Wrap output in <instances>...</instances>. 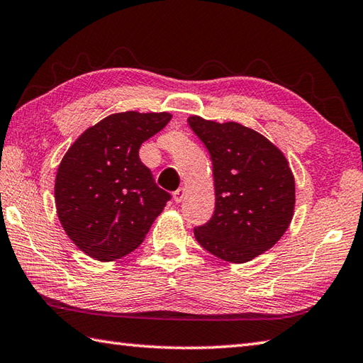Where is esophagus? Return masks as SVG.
<instances>
[{"label": "esophagus", "instance_id": "esophagus-1", "mask_svg": "<svg viewBox=\"0 0 363 363\" xmlns=\"http://www.w3.org/2000/svg\"><path fill=\"white\" fill-rule=\"evenodd\" d=\"M184 196H186V189L181 187L173 194V200H174V203H181L184 200Z\"/></svg>", "mask_w": 363, "mask_h": 363}]
</instances>
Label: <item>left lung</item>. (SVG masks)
I'll list each match as a JSON object with an SVG mask.
<instances>
[{"label":"left lung","instance_id":"1","mask_svg":"<svg viewBox=\"0 0 363 363\" xmlns=\"http://www.w3.org/2000/svg\"><path fill=\"white\" fill-rule=\"evenodd\" d=\"M208 147L216 187V211L194 230L203 248L242 264L272 248L294 216L296 184L289 162L264 135L234 121L189 116Z\"/></svg>","mask_w":363,"mask_h":363}]
</instances>
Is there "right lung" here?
<instances>
[{
	"instance_id": "right-lung-1",
	"label": "right lung",
	"mask_w": 363,
	"mask_h": 363,
	"mask_svg": "<svg viewBox=\"0 0 363 363\" xmlns=\"http://www.w3.org/2000/svg\"><path fill=\"white\" fill-rule=\"evenodd\" d=\"M172 115L115 113L88 127L56 172V214L69 239L97 261L133 252L160 216L169 194L140 160V146Z\"/></svg>"
}]
</instances>
